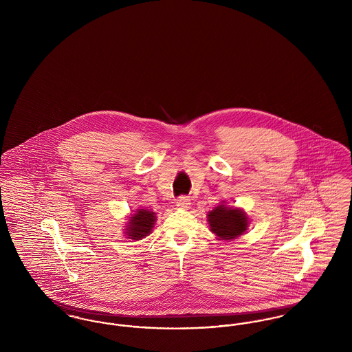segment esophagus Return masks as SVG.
Segmentation results:
<instances>
[{"label": "esophagus", "mask_w": 352, "mask_h": 352, "mask_svg": "<svg viewBox=\"0 0 352 352\" xmlns=\"http://www.w3.org/2000/svg\"><path fill=\"white\" fill-rule=\"evenodd\" d=\"M190 204H191V201H190V199H188L187 197H179V198L177 199V207H179V208H182V210H188V208H190Z\"/></svg>", "instance_id": "esophagus-1"}]
</instances>
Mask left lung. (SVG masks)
Returning a JSON list of instances; mask_svg holds the SVG:
<instances>
[{
    "label": "left lung",
    "instance_id": "1",
    "mask_svg": "<svg viewBox=\"0 0 352 352\" xmlns=\"http://www.w3.org/2000/svg\"><path fill=\"white\" fill-rule=\"evenodd\" d=\"M207 221L210 231L218 237V240L224 241H231L244 234L251 224V220L243 208L230 207L224 201H220L214 210L208 211Z\"/></svg>",
    "mask_w": 352,
    "mask_h": 352
}]
</instances>
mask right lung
Returning <instances> with one entry per match:
<instances>
[{"instance_id":"obj_1","label":"right lung","mask_w":352,"mask_h":352,"mask_svg":"<svg viewBox=\"0 0 352 352\" xmlns=\"http://www.w3.org/2000/svg\"><path fill=\"white\" fill-rule=\"evenodd\" d=\"M157 221L155 212L148 208H137L134 214L128 217V221L125 224V236L132 240H141L151 234V230Z\"/></svg>"}]
</instances>
